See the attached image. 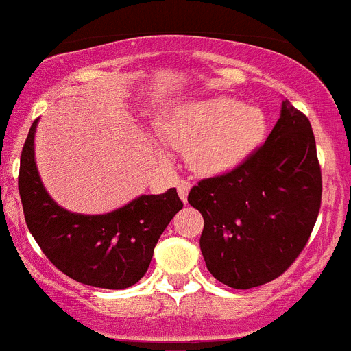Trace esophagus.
<instances>
[{
	"label": "esophagus",
	"instance_id": "obj_1",
	"mask_svg": "<svg viewBox=\"0 0 351 351\" xmlns=\"http://www.w3.org/2000/svg\"><path fill=\"white\" fill-rule=\"evenodd\" d=\"M178 195L180 199H182L183 203H187V197H189V192H191V182H187V180H180L178 183Z\"/></svg>",
	"mask_w": 351,
	"mask_h": 351
}]
</instances>
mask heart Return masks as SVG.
I'll list each match as a JSON object with an SVG mask.
<instances>
[{
  "instance_id": "heart-1",
  "label": "heart",
  "mask_w": 351,
  "mask_h": 351,
  "mask_svg": "<svg viewBox=\"0 0 351 351\" xmlns=\"http://www.w3.org/2000/svg\"><path fill=\"white\" fill-rule=\"evenodd\" d=\"M261 108L229 96L180 103L160 117V140L185 154L199 175H222L238 168L266 136Z\"/></svg>"
}]
</instances>
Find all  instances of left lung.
I'll list each match as a JSON object with an SVG mask.
<instances>
[{
    "mask_svg": "<svg viewBox=\"0 0 351 351\" xmlns=\"http://www.w3.org/2000/svg\"><path fill=\"white\" fill-rule=\"evenodd\" d=\"M320 199L311 124L285 99L257 152L189 192V203L204 219L199 245L208 271L223 285L241 290L285 273L308 243Z\"/></svg>",
    "mask_w": 351,
    "mask_h": 351,
    "instance_id": "obj_1",
    "label": "left lung"
}]
</instances>
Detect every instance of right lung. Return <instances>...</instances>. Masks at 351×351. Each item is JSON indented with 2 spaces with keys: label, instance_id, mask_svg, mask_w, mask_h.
I'll use <instances>...</instances> for the list:
<instances>
[{
  "label": "right lung",
  "instance_id": "right-lung-1",
  "mask_svg": "<svg viewBox=\"0 0 351 351\" xmlns=\"http://www.w3.org/2000/svg\"><path fill=\"white\" fill-rule=\"evenodd\" d=\"M36 125L34 121L22 148L19 194L27 229L43 254L84 285L121 290L140 282L160 234L183 208L176 189L138 195L108 213H73L43 187L34 159Z\"/></svg>",
  "mask_w": 351,
  "mask_h": 351
}]
</instances>
